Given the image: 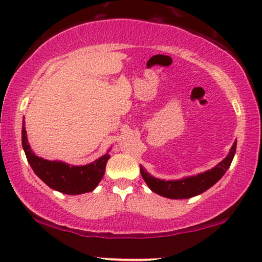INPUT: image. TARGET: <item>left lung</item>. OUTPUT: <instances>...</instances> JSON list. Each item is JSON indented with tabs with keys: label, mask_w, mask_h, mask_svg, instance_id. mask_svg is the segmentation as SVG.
Returning <instances> with one entry per match:
<instances>
[{
	"label": "left lung",
	"mask_w": 262,
	"mask_h": 262,
	"mask_svg": "<svg viewBox=\"0 0 262 262\" xmlns=\"http://www.w3.org/2000/svg\"><path fill=\"white\" fill-rule=\"evenodd\" d=\"M236 144L237 142L235 140L234 144L230 148L229 154L217 165L196 175H190V177H185L177 180H164L149 174L143 165H140V174H142L146 185L155 194L168 198V199H189V198L196 196V195L210 189L223 178V175L226 173L230 164L234 159Z\"/></svg>",
	"instance_id": "left-lung-1"
}]
</instances>
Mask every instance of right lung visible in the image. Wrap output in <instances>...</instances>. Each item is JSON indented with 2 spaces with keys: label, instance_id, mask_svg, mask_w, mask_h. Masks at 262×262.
Segmentation results:
<instances>
[{
  "label": "right lung",
  "instance_id": "obj_1",
  "mask_svg": "<svg viewBox=\"0 0 262 262\" xmlns=\"http://www.w3.org/2000/svg\"><path fill=\"white\" fill-rule=\"evenodd\" d=\"M22 146L34 174L51 189L67 195H79L97 188L111 158L108 151L85 165H71L62 160H47L34 154L27 139L25 120L22 123Z\"/></svg>",
  "mask_w": 262,
  "mask_h": 262
}]
</instances>
